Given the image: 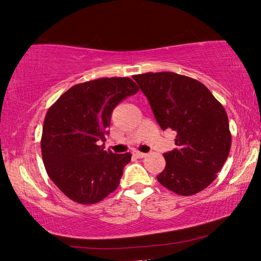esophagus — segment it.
<instances>
[{
	"label": "esophagus",
	"instance_id": "esophagus-1",
	"mask_svg": "<svg viewBox=\"0 0 261 261\" xmlns=\"http://www.w3.org/2000/svg\"><path fill=\"white\" fill-rule=\"evenodd\" d=\"M134 155L136 158H138V159H143V158L146 156L147 154L146 153H143V152H139V151H136V152H134Z\"/></svg>",
	"mask_w": 261,
	"mask_h": 261
}]
</instances>
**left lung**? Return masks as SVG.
Instances as JSON below:
<instances>
[{
	"label": "left lung",
	"instance_id": "1",
	"mask_svg": "<svg viewBox=\"0 0 261 261\" xmlns=\"http://www.w3.org/2000/svg\"><path fill=\"white\" fill-rule=\"evenodd\" d=\"M162 130L177 132V148L163 154L156 178L179 196L202 191L227 161L231 134L223 106L197 79L175 72L135 74Z\"/></svg>",
	"mask_w": 261,
	"mask_h": 261
}]
</instances>
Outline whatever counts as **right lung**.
<instances>
[{"label": "right lung", "mask_w": 261, "mask_h": 261, "mask_svg": "<svg viewBox=\"0 0 261 261\" xmlns=\"http://www.w3.org/2000/svg\"><path fill=\"white\" fill-rule=\"evenodd\" d=\"M139 91L126 77L99 78L77 84L46 114L41 154L46 171L69 199L96 204L120 184L131 154L105 151L110 117L116 106Z\"/></svg>", "instance_id": "right-lung-1"}]
</instances>
